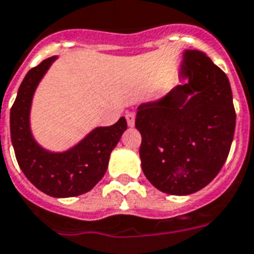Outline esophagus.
Wrapping results in <instances>:
<instances>
[{"label": "esophagus", "instance_id": "obj_1", "mask_svg": "<svg viewBox=\"0 0 254 254\" xmlns=\"http://www.w3.org/2000/svg\"><path fill=\"white\" fill-rule=\"evenodd\" d=\"M127 125H129V127H134V124H135V116H134L133 113H127Z\"/></svg>", "mask_w": 254, "mask_h": 254}]
</instances>
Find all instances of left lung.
<instances>
[{
  "mask_svg": "<svg viewBox=\"0 0 254 254\" xmlns=\"http://www.w3.org/2000/svg\"><path fill=\"white\" fill-rule=\"evenodd\" d=\"M175 87L138 107L142 171L172 195L201 190L219 174L234 139L236 113L227 75L203 52L185 49Z\"/></svg>",
  "mask_w": 254,
  "mask_h": 254,
  "instance_id": "8db88e82",
  "label": "left lung"
}]
</instances>
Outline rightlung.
Listing matches in <instances>:
<instances>
[{"instance_id": "obj_1", "label": "right lung", "mask_w": 254, "mask_h": 254, "mask_svg": "<svg viewBox=\"0 0 254 254\" xmlns=\"http://www.w3.org/2000/svg\"><path fill=\"white\" fill-rule=\"evenodd\" d=\"M57 59L52 56L26 74L10 111V134L24 176L45 194L67 198L87 193L102 180L127 124L121 117L111 127H94L65 151H51L39 145L31 130V107L39 83Z\"/></svg>"}]
</instances>
